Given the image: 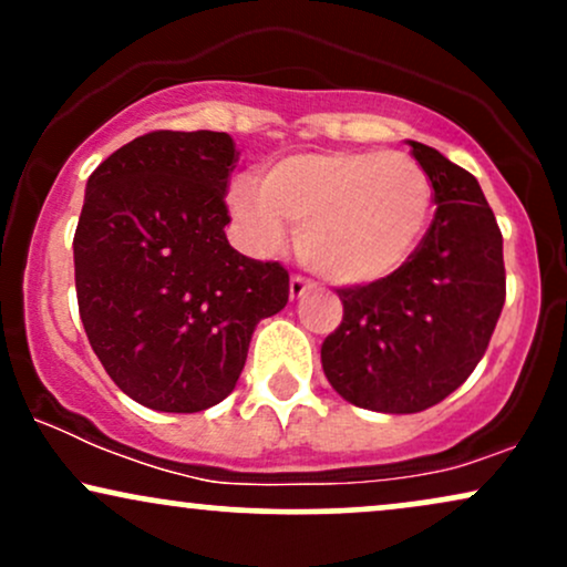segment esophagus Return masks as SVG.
<instances>
[{"label": "esophagus", "mask_w": 567, "mask_h": 567, "mask_svg": "<svg viewBox=\"0 0 567 567\" xmlns=\"http://www.w3.org/2000/svg\"><path fill=\"white\" fill-rule=\"evenodd\" d=\"M311 290H315V282H311V279H306V277H292L290 279V298H292V301H301L306 292H311Z\"/></svg>", "instance_id": "esophagus-1"}]
</instances>
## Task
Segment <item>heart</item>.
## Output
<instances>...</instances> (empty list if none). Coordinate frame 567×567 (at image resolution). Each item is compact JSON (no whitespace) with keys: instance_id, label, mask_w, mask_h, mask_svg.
I'll list each match as a JSON object with an SVG mask.
<instances>
[{"instance_id":"heart-1","label":"heart","mask_w":567,"mask_h":567,"mask_svg":"<svg viewBox=\"0 0 567 567\" xmlns=\"http://www.w3.org/2000/svg\"><path fill=\"white\" fill-rule=\"evenodd\" d=\"M432 181L400 152H306L275 162L258 181L237 178L229 210L256 250L298 226V256L338 285H368L400 271L424 239Z\"/></svg>"}]
</instances>
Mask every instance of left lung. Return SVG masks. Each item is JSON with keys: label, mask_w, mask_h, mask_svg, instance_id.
<instances>
[{"label": "left lung", "mask_w": 567, "mask_h": 567, "mask_svg": "<svg viewBox=\"0 0 567 567\" xmlns=\"http://www.w3.org/2000/svg\"><path fill=\"white\" fill-rule=\"evenodd\" d=\"M434 188L432 226L392 277L341 288L343 322L322 343L330 386L357 408L421 413L455 392L504 309V239L477 178L408 141Z\"/></svg>", "instance_id": "left-lung-1"}]
</instances>
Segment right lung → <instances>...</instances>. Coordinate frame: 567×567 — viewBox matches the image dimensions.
Returning a JSON list of instances; mask_svg holds the SVG:
<instances>
[{
	"instance_id": "add662e5",
	"label": "right lung",
	"mask_w": 567,
	"mask_h": 567,
	"mask_svg": "<svg viewBox=\"0 0 567 567\" xmlns=\"http://www.w3.org/2000/svg\"><path fill=\"white\" fill-rule=\"evenodd\" d=\"M231 135L157 130L116 148L84 188L74 234L76 301L93 351L127 396L199 413L237 386L288 271L229 245Z\"/></svg>"
}]
</instances>
